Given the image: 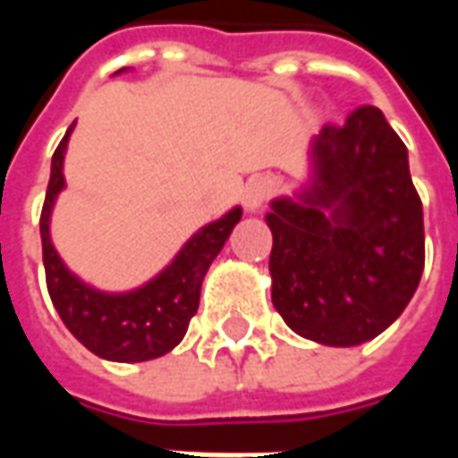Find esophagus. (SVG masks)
Returning a JSON list of instances; mask_svg holds the SVG:
<instances>
[{"label": "esophagus", "mask_w": 458, "mask_h": 458, "mask_svg": "<svg viewBox=\"0 0 458 458\" xmlns=\"http://www.w3.org/2000/svg\"><path fill=\"white\" fill-rule=\"evenodd\" d=\"M275 191H277V181L272 176H252L242 191V203L248 210H258Z\"/></svg>", "instance_id": "34e87169"}]
</instances>
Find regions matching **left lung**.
Returning a JSON list of instances; mask_svg holds the SVG:
<instances>
[{"instance_id":"8db88e82","label":"left lung","mask_w":458,"mask_h":458,"mask_svg":"<svg viewBox=\"0 0 458 458\" xmlns=\"http://www.w3.org/2000/svg\"><path fill=\"white\" fill-rule=\"evenodd\" d=\"M317 176L301 203L279 199L272 230V304L299 336L370 341L410 304L424 269L422 200L407 147L373 105L324 124Z\"/></svg>"}]
</instances>
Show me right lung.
<instances>
[{
    "label": "right lung",
    "instance_id": "obj_1",
    "mask_svg": "<svg viewBox=\"0 0 458 458\" xmlns=\"http://www.w3.org/2000/svg\"><path fill=\"white\" fill-rule=\"evenodd\" d=\"M68 127L51 161V181L41 208V248H44L46 287L58 317L81 344L100 358L117 363H140L169 353L186 336L193 314L199 311L200 284L225 240L235 228L242 210L233 208L216 223L199 230L181 250L179 258L151 279L147 287L130 294H103L75 279L48 238L51 208L64 189V151Z\"/></svg>",
    "mask_w": 458,
    "mask_h": 458
}]
</instances>
